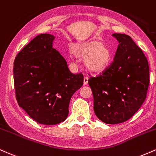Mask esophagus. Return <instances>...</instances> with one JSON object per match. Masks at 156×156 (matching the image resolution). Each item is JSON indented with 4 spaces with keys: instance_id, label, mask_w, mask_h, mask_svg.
Listing matches in <instances>:
<instances>
[{
    "instance_id": "34e87169",
    "label": "esophagus",
    "mask_w": 156,
    "mask_h": 156,
    "mask_svg": "<svg viewBox=\"0 0 156 156\" xmlns=\"http://www.w3.org/2000/svg\"><path fill=\"white\" fill-rule=\"evenodd\" d=\"M84 85H87V83H88V77H87V76H85L84 77Z\"/></svg>"
}]
</instances>
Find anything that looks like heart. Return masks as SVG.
<instances>
[{"mask_svg": "<svg viewBox=\"0 0 156 156\" xmlns=\"http://www.w3.org/2000/svg\"><path fill=\"white\" fill-rule=\"evenodd\" d=\"M74 55L80 59H85L86 69L93 73L105 70L110 63L112 53L107 46L100 41H90L75 44L72 47ZM71 58H74L72 51Z\"/></svg>", "mask_w": 156, "mask_h": 156, "instance_id": "heart-1", "label": "heart"}]
</instances>
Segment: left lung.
I'll return each mask as SVG.
<instances>
[{"instance_id": "1", "label": "left lung", "mask_w": 156, "mask_h": 156, "mask_svg": "<svg viewBox=\"0 0 156 156\" xmlns=\"http://www.w3.org/2000/svg\"><path fill=\"white\" fill-rule=\"evenodd\" d=\"M112 36L119 42L112 63L88 80L95 114L107 124L131 118L144 103L150 82L149 66L142 49L128 35Z\"/></svg>"}]
</instances>
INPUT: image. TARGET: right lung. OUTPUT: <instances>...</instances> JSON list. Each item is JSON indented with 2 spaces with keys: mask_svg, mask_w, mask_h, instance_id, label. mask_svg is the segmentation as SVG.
Wrapping results in <instances>:
<instances>
[{
  "mask_svg": "<svg viewBox=\"0 0 156 156\" xmlns=\"http://www.w3.org/2000/svg\"><path fill=\"white\" fill-rule=\"evenodd\" d=\"M55 38L36 36L16 55L13 69L19 106L35 121L49 126L66 119L71 96L83 85L82 73H71L53 47Z\"/></svg>",
  "mask_w": 156,
  "mask_h": 156,
  "instance_id": "obj_1",
  "label": "right lung"
}]
</instances>
